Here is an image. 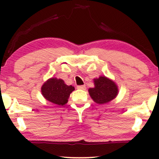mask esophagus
Returning <instances> with one entry per match:
<instances>
[{
	"label": "esophagus",
	"mask_w": 159,
	"mask_h": 159,
	"mask_svg": "<svg viewBox=\"0 0 159 159\" xmlns=\"http://www.w3.org/2000/svg\"><path fill=\"white\" fill-rule=\"evenodd\" d=\"M77 89H78V90H86V87H85V85L77 86Z\"/></svg>",
	"instance_id": "34e87169"
}]
</instances>
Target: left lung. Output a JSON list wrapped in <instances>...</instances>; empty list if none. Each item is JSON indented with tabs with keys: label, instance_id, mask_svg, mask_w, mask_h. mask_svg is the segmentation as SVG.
Returning <instances> with one entry per match:
<instances>
[{
	"label": "left lung",
	"instance_id": "left-lung-1",
	"mask_svg": "<svg viewBox=\"0 0 159 159\" xmlns=\"http://www.w3.org/2000/svg\"><path fill=\"white\" fill-rule=\"evenodd\" d=\"M94 87L89 88L88 92L91 98L99 105L107 104L117 96L118 90L116 83L107 78L106 76H99L93 79Z\"/></svg>",
	"mask_w": 159,
	"mask_h": 159
}]
</instances>
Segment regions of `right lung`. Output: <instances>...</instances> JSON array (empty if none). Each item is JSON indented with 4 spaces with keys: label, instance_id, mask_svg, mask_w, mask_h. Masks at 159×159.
Returning <instances> with one entry per match:
<instances>
[{
    "label": "right lung",
    "instance_id": "right-lung-1",
    "mask_svg": "<svg viewBox=\"0 0 159 159\" xmlns=\"http://www.w3.org/2000/svg\"><path fill=\"white\" fill-rule=\"evenodd\" d=\"M75 90L72 85L66 84L61 78H51L41 87L42 95L45 99L54 105L63 106L68 102V98Z\"/></svg>",
    "mask_w": 159,
    "mask_h": 159
}]
</instances>
